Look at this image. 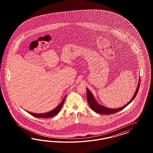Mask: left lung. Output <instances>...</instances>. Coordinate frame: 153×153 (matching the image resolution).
Masks as SVG:
<instances>
[{
	"label": "left lung",
	"instance_id": "1",
	"mask_svg": "<svg viewBox=\"0 0 153 153\" xmlns=\"http://www.w3.org/2000/svg\"><path fill=\"white\" fill-rule=\"evenodd\" d=\"M140 85V78L139 79V83H138V85H137V89H136V90L134 93V95L133 96L132 98L131 99L130 102H128V103H127L124 106L119 108H116V109L109 108L102 106V105H100L99 104H98V102L96 101L95 97H94L93 94L88 90V88H86V90H87V99H88V102L89 106L93 109L94 111H95L96 113H99V114L109 115V114H111L116 113L117 112L120 111L121 110L124 109L125 108L127 107L129 104H130L131 102L134 100V97H136L137 94L138 93Z\"/></svg>",
	"mask_w": 153,
	"mask_h": 153
}]
</instances>
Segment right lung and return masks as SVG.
<instances>
[{
    "label": "right lung",
    "instance_id": "right-lung-1",
    "mask_svg": "<svg viewBox=\"0 0 153 153\" xmlns=\"http://www.w3.org/2000/svg\"><path fill=\"white\" fill-rule=\"evenodd\" d=\"M66 97V96H65V97L63 98V99L62 100V101L61 102L59 105L58 106L56 107V108H54V109H53L52 111H48L45 113H41V114H39V113H33L31 112H29L27 111L29 114H30L31 115L34 116L35 117H39V118H49V117H52L56 115L59 111H60V109L62 108V107L63 105V103L65 102V98Z\"/></svg>",
    "mask_w": 153,
    "mask_h": 153
}]
</instances>
